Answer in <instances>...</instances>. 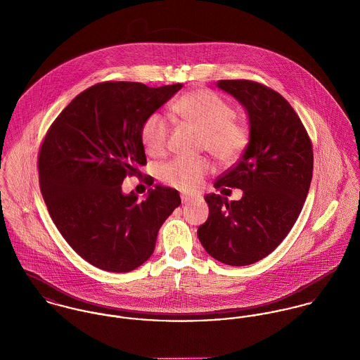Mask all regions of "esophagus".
<instances>
[{
    "mask_svg": "<svg viewBox=\"0 0 360 360\" xmlns=\"http://www.w3.org/2000/svg\"><path fill=\"white\" fill-rule=\"evenodd\" d=\"M195 198V195H190V194H181V201L183 204H187L190 201H193Z\"/></svg>",
    "mask_w": 360,
    "mask_h": 360,
    "instance_id": "obj_1",
    "label": "esophagus"
}]
</instances>
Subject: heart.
Wrapping results in <instances>:
<instances>
[{"label": "heart", "mask_w": 360, "mask_h": 360, "mask_svg": "<svg viewBox=\"0 0 360 360\" xmlns=\"http://www.w3.org/2000/svg\"><path fill=\"white\" fill-rule=\"evenodd\" d=\"M172 110L202 133V150L221 165L236 163L248 148L250 131L234 119V108L209 90H194L181 96ZM169 136L170 124L159 113L150 115L141 126V141L150 155L165 154ZM210 170L207 159L176 158L160 169V177L174 188L194 191Z\"/></svg>", "instance_id": "obj_1"}]
</instances>
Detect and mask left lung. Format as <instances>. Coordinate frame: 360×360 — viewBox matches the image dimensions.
I'll return each mask as SVG.
<instances>
[{
    "mask_svg": "<svg viewBox=\"0 0 360 360\" xmlns=\"http://www.w3.org/2000/svg\"><path fill=\"white\" fill-rule=\"evenodd\" d=\"M217 87L247 109L250 144L214 188L224 195L241 188L243 198L207 194L209 216L197 234L210 257L247 266L271 254L295 224L311 181L313 150L300 116L277 91L252 80H219Z\"/></svg>",
    "mask_w": 360,
    "mask_h": 360,
    "instance_id": "obj_1",
    "label": "left lung"
}]
</instances>
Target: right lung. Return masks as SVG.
Instances as JSON below:
<instances>
[{"label":"right lung","instance_id":"1","mask_svg":"<svg viewBox=\"0 0 360 360\" xmlns=\"http://www.w3.org/2000/svg\"><path fill=\"white\" fill-rule=\"evenodd\" d=\"M183 84L103 82L80 93L53 120L39 151V180L52 221L93 266L126 273L153 255L179 191L154 186L144 201L122 193L147 165L141 126ZM144 181L154 184L147 176Z\"/></svg>","mask_w":360,"mask_h":360}]
</instances>
